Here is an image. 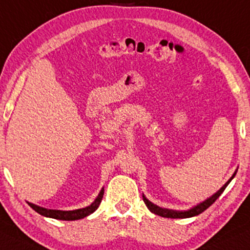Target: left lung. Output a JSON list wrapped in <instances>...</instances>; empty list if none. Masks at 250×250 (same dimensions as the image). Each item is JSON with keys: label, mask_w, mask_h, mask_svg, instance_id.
<instances>
[{"label": "left lung", "mask_w": 250, "mask_h": 250, "mask_svg": "<svg viewBox=\"0 0 250 250\" xmlns=\"http://www.w3.org/2000/svg\"><path fill=\"white\" fill-rule=\"evenodd\" d=\"M235 174H236V172L234 173L233 176H231V178H230L229 180H228L226 184L222 186L220 190L216 192L215 194H213L211 198H208V199H207V200L203 201V203L199 204V205L194 206L193 208L188 209V211H172V209L162 208V207H158V206L154 205V204H152V203H150V201H149L148 199H146V198L144 197V195H143V201H144V203H146V207H148V208H149L150 212L155 213V214H157V215H159V216H163V218H171V219L191 218V216H194V215L200 214V213H203L204 211H205V209L208 208V207L211 206L212 204L214 203V201H215L216 199H218L219 197H220L222 192L225 191V188H227V185L229 184L230 180L234 178V176H235Z\"/></svg>", "instance_id": "1"}]
</instances>
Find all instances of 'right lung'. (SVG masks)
<instances>
[{"label": "right lung", "instance_id": "obj_1", "mask_svg": "<svg viewBox=\"0 0 250 250\" xmlns=\"http://www.w3.org/2000/svg\"><path fill=\"white\" fill-rule=\"evenodd\" d=\"M102 197H104V190L100 191L98 198L93 201L89 206L85 207V208H80V209H74V211H58V209H46L43 208V207H39L37 205H34V204H30L29 205L32 209H35L36 212L39 213L41 215L47 216V218H53V219H58V220H79V219L85 218V216L92 214L93 212L96 211L99 205H100Z\"/></svg>", "mask_w": 250, "mask_h": 250}]
</instances>
